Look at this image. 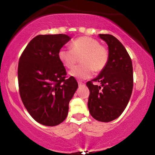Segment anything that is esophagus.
I'll return each mask as SVG.
<instances>
[{
	"instance_id": "esophagus-1",
	"label": "esophagus",
	"mask_w": 155,
	"mask_h": 155,
	"mask_svg": "<svg viewBox=\"0 0 155 155\" xmlns=\"http://www.w3.org/2000/svg\"><path fill=\"white\" fill-rule=\"evenodd\" d=\"M85 85V84L83 83V82H80V81H78V85L79 86H82V85Z\"/></svg>"
}]
</instances>
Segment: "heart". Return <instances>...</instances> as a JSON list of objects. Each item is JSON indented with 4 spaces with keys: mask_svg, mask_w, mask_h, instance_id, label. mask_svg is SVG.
<instances>
[{
    "mask_svg": "<svg viewBox=\"0 0 155 155\" xmlns=\"http://www.w3.org/2000/svg\"><path fill=\"white\" fill-rule=\"evenodd\" d=\"M58 58L68 68H72L81 58L82 65H78L69 72V75L78 80H86L93 74L102 71L108 62L107 48L97 40L90 37H80L72 42L70 49L61 48Z\"/></svg>",
    "mask_w": 155,
    "mask_h": 155,
    "instance_id": "heart-1",
    "label": "heart"
}]
</instances>
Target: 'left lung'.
<instances>
[{"instance_id": "left-lung-1", "label": "left lung", "mask_w": 155, "mask_h": 155, "mask_svg": "<svg viewBox=\"0 0 155 155\" xmlns=\"http://www.w3.org/2000/svg\"><path fill=\"white\" fill-rule=\"evenodd\" d=\"M108 46V62L97 77L87 82V106L92 117L100 122L117 119L127 105L133 88L132 60L123 45L113 35L99 34ZM98 81L100 86L92 84Z\"/></svg>"}]
</instances>
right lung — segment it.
Wrapping results in <instances>:
<instances>
[{
    "instance_id": "right-lung-1",
    "label": "right lung",
    "mask_w": 155,
    "mask_h": 155,
    "mask_svg": "<svg viewBox=\"0 0 155 155\" xmlns=\"http://www.w3.org/2000/svg\"><path fill=\"white\" fill-rule=\"evenodd\" d=\"M71 38L65 34L39 35L28 44L18 68L19 92L31 117L45 126H55L67 117L69 102L78 89L58 52Z\"/></svg>"
}]
</instances>
